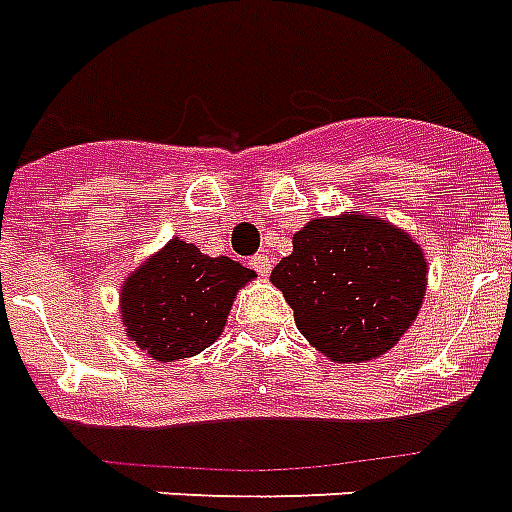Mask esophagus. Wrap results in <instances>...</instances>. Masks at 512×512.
I'll return each instance as SVG.
<instances>
[{
	"label": "esophagus",
	"instance_id": "1",
	"mask_svg": "<svg viewBox=\"0 0 512 512\" xmlns=\"http://www.w3.org/2000/svg\"><path fill=\"white\" fill-rule=\"evenodd\" d=\"M251 269H256L261 277H267L269 272H272V261H269V256H264V253H256L251 259Z\"/></svg>",
	"mask_w": 512,
	"mask_h": 512
}]
</instances>
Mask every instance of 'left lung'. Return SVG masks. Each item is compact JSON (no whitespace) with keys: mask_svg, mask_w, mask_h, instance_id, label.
<instances>
[{"mask_svg":"<svg viewBox=\"0 0 512 512\" xmlns=\"http://www.w3.org/2000/svg\"><path fill=\"white\" fill-rule=\"evenodd\" d=\"M269 280L322 357L359 365L383 357L410 330L428 288V261L402 227L343 211L306 222Z\"/></svg>","mask_w":512,"mask_h":512,"instance_id":"left-lung-1","label":"left lung"}]
</instances>
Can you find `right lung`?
I'll use <instances>...</instances> for the list:
<instances>
[{"label": "right lung", "mask_w": 512, "mask_h": 512, "mask_svg": "<svg viewBox=\"0 0 512 512\" xmlns=\"http://www.w3.org/2000/svg\"><path fill=\"white\" fill-rule=\"evenodd\" d=\"M251 280L253 269L171 237L121 285L126 338L155 362L195 357L224 333L232 301Z\"/></svg>", "instance_id": "right-lung-1"}]
</instances>
